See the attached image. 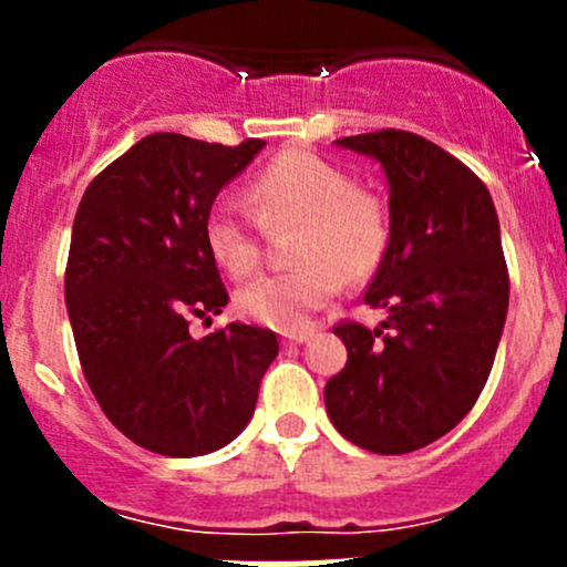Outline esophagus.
Wrapping results in <instances>:
<instances>
[{
	"mask_svg": "<svg viewBox=\"0 0 567 567\" xmlns=\"http://www.w3.org/2000/svg\"><path fill=\"white\" fill-rule=\"evenodd\" d=\"M312 337L310 329H301V331H285L282 340L285 346H301V342H307Z\"/></svg>",
	"mask_w": 567,
	"mask_h": 567,
	"instance_id": "34e87169",
	"label": "esophagus"
}]
</instances>
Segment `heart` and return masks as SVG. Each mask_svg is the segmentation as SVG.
Masks as SVG:
<instances>
[{"label": "heart", "mask_w": 567, "mask_h": 567, "mask_svg": "<svg viewBox=\"0 0 567 567\" xmlns=\"http://www.w3.org/2000/svg\"><path fill=\"white\" fill-rule=\"evenodd\" d=\"M257 216L266 227L299 225L293 266L266 274L236 293V310L251 323L296 331L318 307L334 299L342 279L362 282L390 247V214L368 188L337 164L310 151H285L255 175L249 186ZM205 247L216 266L241 279L255 271L257 241L241 203L221 197L205 216Z\"/></svg>", "instance_id": "heart-1"}]
</instances>
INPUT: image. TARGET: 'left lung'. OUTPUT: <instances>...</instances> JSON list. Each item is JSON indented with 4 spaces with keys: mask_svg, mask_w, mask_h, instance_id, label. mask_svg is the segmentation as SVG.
I'll return each instance as SVG.
<instances>
[{
    "mask_svg": "<svg viewBox=\"0 0 567 567\" xmlns=\"http://www.w3.org/2000/svg\"><path fill=\"white\" fill-rule=\"evenodd\" d=\"M334 145L384 169L390 247L364 293L386 320L334 326L348 362L326 384V414L357 447L414 453L458 425L494 368L511 299L499 219L485 183L422 136L386 128Z\"/></svg>",
    "mask_w": 567,
    "mask_h": 567,
    "instance_id": "left-lung-1",
    "label": "left lung"
}]
</instances>
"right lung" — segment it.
<instances>
[{
    "label": "right lung",
    "mask_w": 567,
    "mask_h": 567,
    "mask_svg": "<svg viewBox=\"0 0 567 567\" xmlns=\"http://www.w3.org/2000/svg\"><path fill=\"white\" fill-rule=\"evenodd\" d=\"M262 147L151 134L79 203L65 271L79 362L109 422L151 453L194 458L230 444L279 353L274 331L247 323L188 334L192 316L227 305L205 216Z\"/></svg>",
    "instance_id": "obj_1"
}]
</instances>
